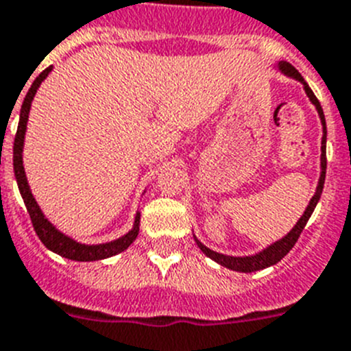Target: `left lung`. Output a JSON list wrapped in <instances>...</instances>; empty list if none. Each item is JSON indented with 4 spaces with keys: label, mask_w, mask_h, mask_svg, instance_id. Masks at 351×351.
Listing matches in <instances>:
<instances>
[{
    "label": "left lung",
    "mask_w": 351,
    "mask_h": 351,
    "mask_svg": "<svg viewBox=\"0 0 351 351\" xmlns=\"http://www.w3.org/2000/svg\"><path fill=\"white\" fill-rule=\"evenodd\" d=\"M276 69L279 70L282 75H286V77L295 79V81H298V83L302 84L304 91H306V95L309 97L311 104H313V106L316 108V111H318V117H319V121H322V130H323L322 155H319L318 185H316V191H315V194H313V197H311L309 205H307L306 210H304L302 217L298 219L297 224L291 228V231H289V233H286L282 239H279V240H276L274 243H270L268 247L261 249L260 252H256V254H251V256L221 254V252H215V251H212L210 247H206L205 243L201 242V240H197L196 234H194V240H196L197 247L203 251V254L208 256L210 260H213L215 263L230 268V270H234V272L251 274V272H258V270H263V268H268V267H272V265L279 263V261H281L282 258H285V256L291 251V247H293L295 243H297L298 237H300L302 230L306 228L307 221H309L311 213L315 212L316 205H318L319 197H322L323 184H325V169H327V157H325V154H327V152H325L327 150V125H325V114H323L322 106H319L318 99L315 97V93H313V90L309 88V84L304 81V77L300 75V72H298L293 65H289L288 62H277Z\"/></svg>",
    "instance_id": "left-lung-1"
}]
</instances>
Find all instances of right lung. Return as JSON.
Instances as JSON below:
<instances>
[{"label":"right lung","mask_w":351,"mask_h":351,"mask_svg":"<svg viewBox=\"0 0 351 351\" xmlns=\"http://www.w3.org/2000/svg\"><path fill=\"white\" fill-rule=\"evenodd\" d=\"M53 66H47V69L42 72L38 77L33 81L32 88L28 90L26 97H24L23 108H21V117H19V127H17V134H15L14 141V173L15 180H17V185H19V193L24 199V205L28 208L29 217H32L33 228H35L38 239L42 240L45 247L49 251L56 252V254L63 256L66 260L72 261H99L106 260V258H111V256H117L120 252H123L125 249L129 247L130 243L136 240L139 233V221H141V212H136V217H134V224L123 237L117 240H111V242L104 243H81L77 240H74L72 237L65 234L63 231L58 230L53 222L45 217V213L42 212L40 205L36 203L35 196H33L32 189H29L28 178H26V171H24V162H23V152H24V138H26V129H28V118H29V109H32V102L36 95V90L40 88V84L44 83L45 77L51 74Z\"/></svg>","instance_id":"right-lung-1"}]
</instances>
